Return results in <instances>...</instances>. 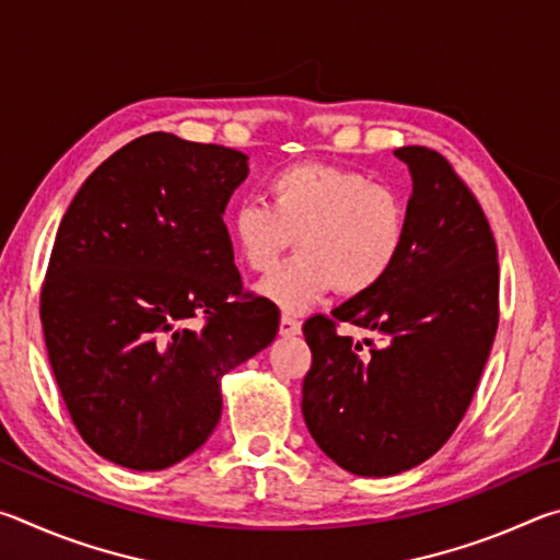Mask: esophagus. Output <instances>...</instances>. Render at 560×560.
<instances>
[{
    "label": "esophagus",
    "instance_id": "34e87169",
    "mask_svg": "<svg viewBox=\"0 0 560 560\" xmlns=\"http://www.w3.org/2000/svg\"><path fill=\"white\" fill-rule=\"evenodd\" d=\"M279 334H281L283 338L299 336V334H301V324H299V320H293L291 316H281V320H279Z\"/></svg>",
    "mask_w": 560,
    "mask_h": 560
}]
</instances>
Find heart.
Segmentation results:
<instances>
[{
	"instance_id": "heart-1",
	"label": "heart",
	"mask_w": 560,
	"mask_h": 560,
	"mask_svg": "<svg viewBox=\"0 0 560 560\" xmlns=\"http://www.w3.org/2000/svg\"><path fill=\"white\" fill-rule=\"evenodd\" d=\"M267 205L244 202L230 220L240 259L264 273L296 240L299 254L259 283V293L287 314H303L328 291L358 296L375 289L400 257L407 205L395 187L324 163L279 170Z\"/></svg>"
}]
</instances>
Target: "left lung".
<instances>
[{"instance_id":"obj_1","label":"left lung","mask_w":560,"mask_h":560,"mask_svg":"<svg viewBox=\"0 0 560 560\" xmlns=\"http://www.w3.org/2000/svg\"><path fill=\"white\" fill-rule=\"evenodd\" d=\"M412 175L407 236L375 289L303 324L314 355L301 412L326 457L358 477L430 459L467 412L499 324L497 242L477 197L430 148H397ZM336 323L375 329L371 354Z\"/></svg>"}]
</instances>
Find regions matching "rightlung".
Segmentation results:
<instances>
[{
	"instance_id": "right-lung-1",
	"label": "right lung",
	"mask_w": 560,
	"mask_h": 560,
	"mask_svg": "<svg viewBox=\"0 0 560 560\" xmlns=\"http://www.w3.org/2000/svg\"><path fill=\"white\" fill-rule=\"evenodd\" d=\"M246 160L148 132L93 170L63 214L44 340L75 430L103 459L158 471L189 457L220 422L222 375L277 338L279 308L244 293L222 220Z\"/></svg>"
}]
</instances>
